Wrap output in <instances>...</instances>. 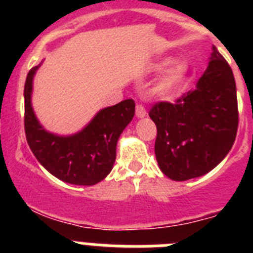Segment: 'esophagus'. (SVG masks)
<instances>
[{
	"mask_svg": "<svg viewBox=\"0 0 253 253\" xmlns=\"http://www.w3.org/2000/svg\"><path fill=\"white\" fill-rule=\"evenodd\" d=\"M135 116H137L138 119H143V118H146L147 116L146 109H144L140 104L135 106Z\"/></svg>",
	"mask_w": 253,
	"mask_h": 253,
	"instance_id": "1",
	"label": "esophagus"
}]
</instances>
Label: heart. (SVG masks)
Returning <instances> with one entry per match:
<instances>
[{
	"label": "heart",
	"mask_w": 253,
	"mask_h": 253,
	"mask_svg": "<svg viewBox=\"0 0 253 253\" xmlns=\"http://www.w3.org/2000/svg\"><path fill=\"white\" fill-rule=\"evenodd\" d=\"M153 72H161L156 84V91L162 95H169L176 91L181 84L186 81L189 76V64L184 58H158L149 66Z\"/></svg>",
	"instance_id": "obj_1"
}]
</instances>
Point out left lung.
Masks as SVG:
<instances>
[{
	"instance_id": "left-lung-1",
	"label": "left lung",
	"mask_w": 253,
	"mask_h": 253,
	"mask_svg": "<svg viewBox=\"0 0 253 253\" xmlns=\"http://www.w3.org/2000/svg\"><path fill=\"white\" fill-rule=\"evenodd\" d=\"M149 116L157 126L158 166L171 180L200 177L224 160L236 139L238 107L233 72L215 46L195 90L176 104L154 105Z\"/></svg>"
}]
</instances>
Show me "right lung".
I'll list each match as a JSON object with an SVG mask.
<instances>
[{
	"label": "right lung",
	"instance_id": "obj_1",
	"mask_svg": "<svg viewBox=\"0 0 253 253\" xmlns=\"http://www.w3.org/2000/svg\"><path fill=\"white\" fill-rule=\"evenodd\" d=\"M40 66L42 63L30 69L24 88L29 147L40 165L54 177L72 185L97 184L113 169L116 144L133 119L135 102L128 99L104 107L75 134L51 133L40 124L31 104L34 76Z\"/></svg>",
	"mask_w": 253,
	"mask_h": 253
}]
</instances>
